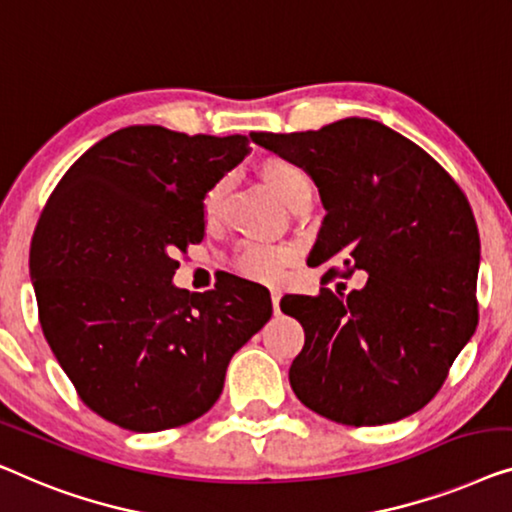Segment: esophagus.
I'll return each mask as SVG.
<instances>
[{
  "instance_id": "esophagus-1",
  "label": "esophagus",
  "mask_w": 512,
  "mask_h": 512,
  "mask_svg": "<svg viewBox=\"0 0 512 512\" xmlns=\"http://www.w3.org/2000/svg\"><path fill=\"white\" fill-rule=\"evenodd\" d=\"M280 297H283V292L278 290V287H271V304H273V311H280Z\"/></svg>"
}]
</instances>
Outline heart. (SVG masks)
I'll return each instance as SVG.
<instances>
[{"instance_id": "heart-1", "label": "heart", "mask_w": 512, "mask_h": 512, "mask_svg": "<svg viewBox=\"0 0 512 512\" xmlns=\"http://www.w3.org/2000/svg\"><path fill=\"white\" fill-rule=\"evenodd\" d=\"M259 176L264 178V183L269 185L290 208L297 204L299 199L311 197V181H308L304 167H299L294 160H287V157H264V160L259 162ZM225 194L227 178H218V181L208 185L204 199H201V218H204L206 225H215V222H218L222 204H225ZM292 257V248L287 246H259V243H246V246L239 250V255H236L234 266L236 271L243 273L246 278L271 283V280L280 278V273H283L285 266L292 262Z\"/></svg>"}]
</instances>
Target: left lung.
<instances>
[{
    "instance_id": "obj_1",
    "label": "left lung",
    "mask_w": 512,
    "mask_h": 512,
    "mask_svg": "<svg viewBox=\"0 0 512 512\" xmlns=\"http://www.w3.org/2000/svg\"><path fill=\"white\" fill-rule=\"evenodd\" d=\"M250 136L304 167L327 211L308 257L331 264L320 292L280 299L306 331L290 366L294 394L348 427L417 413L478 327L480 236L462 187L376 120ZM355 270L370 273L362 291L330 290L331 279Z\"/></svg>"
}]
</instances>
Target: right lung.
I'll use <instances>...</instances> for the list:
<instances>
[{"instance_id":"add662e5","label":"right lung","mask_w":512,"mask_h":512,"mask_svg":"<svg viewBox=\"0 0 512 512\" xmlns=\"http://www.w3.org/2000/svg\"><path fill=\"white\" fill-rule=\"evenodd\" d=\"M243 134L125 127L71 164L43 206L30 271L39 322L85 406L153 434L218 401L229 359L271 318L269 290L227 276L190 294L176 253L204 239L208 185L248 155Z\"/></svg>"}]
</instances>
